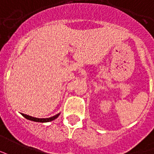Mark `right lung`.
<instances>
[{
    "label": "right lung",
    "instance_id": "1",
    "mask_svg": "<svg viewBox=\"0 0 154 154\" xmlns=\"http://www.w3.org/2000/svg\"><path fill=\"white\" fill-rule=\"evenodd\" d=\"M60 115V113H58L56 116H51V117H49V118H36V117H32V116H30L25 115V114H22L23 117H25L28 120H30V121H32V122H42V123H43V122H51V121H53L55 119H57L58 116Z\"/></svg>",
    "mask_w": 154,
    "mask_h": 154
}]
</instances>
